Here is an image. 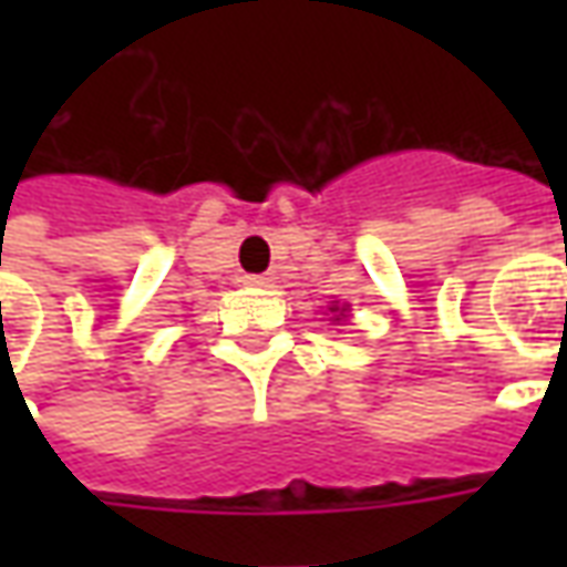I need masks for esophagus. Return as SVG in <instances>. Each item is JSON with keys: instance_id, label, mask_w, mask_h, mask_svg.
<instances>
[{"instance_id": "obj_1", "label": "esophagus", "mask_w": 567, "mask_h": 567, "mask_svg": "<svg viewBox=\"0 0 567 567\" xmlns=\"http://www.w3.org/2000/svg\"><path fill=\"white\" fill-rule=\"evenodd\" d=\"M243 282L255 285V288H267V285H272V276H246Z\"/></svg>"}]
</instances>
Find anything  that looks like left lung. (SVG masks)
Returning <instances> with one entry per match:
<instances>
[{"label":"left lung","mask_w":567,"mask_h":567,"mask_svg":"<svg viewBox=\"0 0 567 567\" xmlns=\"http://www.w3.org/2000/svg\"><path fill=\"white\" fill-rule=\"evenodd\" d=\"M331 312H337V319H333V321L346 319V307H343V309H340V307H331Z\"/></svg>","instance_id":"1"}]
</instances>
